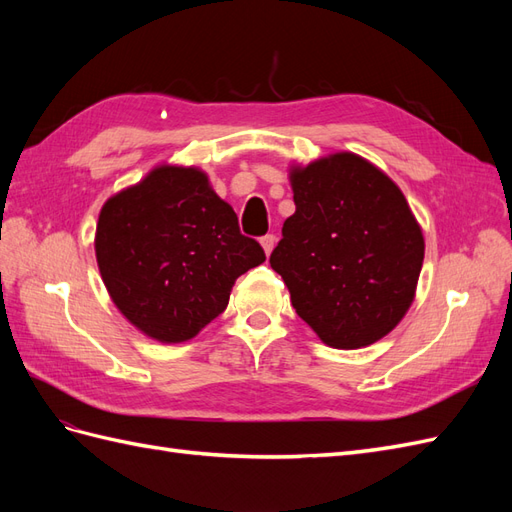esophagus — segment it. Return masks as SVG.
<instances>
[{
  "label": "esophagus",
  "mask_w": 512,
  "mask_h": 512,
  "mask_svg": "<svg viewBox=\"0 0 512 512\" xmlns=\"http://www.w3.org/2000/svg\"><path fill=\"white\" fill-rule=\"evenodd\" d=\"M275 243H277V237L275 235H265L260 239V245H262V250H265V254L267 256H271V252H273V247H275Z\"/></svg>",
  "instance_id": "esophagus-1"
}]
</instances>
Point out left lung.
<instances>
[{"label":"left lung","instance_id":"obj_1","mask_svg":"<svg viewBox=\"0 0 512 512\" xmlns=\"http://www.w3.org/2000/svg\"><path fill=\"white\" fill-rule=\"evenodd\" d=\"M294 211L269 262L324 344L356 350L410 309L425 239L397 183L350 151L290 166Z\"/></svg>","mask_w":512,"mask_h":512}]
</instances>
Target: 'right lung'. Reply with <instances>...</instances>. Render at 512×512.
Masks as SVG:
<instances>
[{
    "mask_svg": "<svg viewBox=\"0 0 512 512\" xmlns=\"http://www.w3.org/2000/svg\"><path fill=\"white\" fill-rule=\"evenodd\" d=\"M94 245L119 312L162 344L196 337L224 312L237 277L265 262L205 170L181 164H158L108 198Z\"/></svg>",
    "mask_w": 512,
    "mask_h": 512,
    "instance_id": "obj_1",
    "label": "right lung"
}]
</instances>
